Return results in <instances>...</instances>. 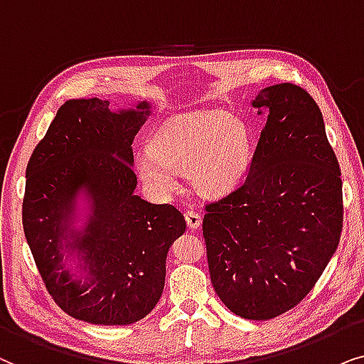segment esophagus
<instances>
[{"label": "esophagus", "mask_w": 364, "mask_h": 364, "mask_svg": "<svg viewBox=\"0 0 364 364\" xmlns=\"http://www.w3.org/2000/svg\"><path fill=\"white\" fill-rule=\"evenodd\" d=\"M185 220H186V225L190 230H196V228L201 226V216L195 211H186Z\"/></svg>", "instance_id": "34e87169"}]
</instances>
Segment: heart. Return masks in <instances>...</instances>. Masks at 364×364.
Segmentation results:
<instances>
[{
    "label": "heart",
    "mask_w": 364,
    "mask_h": 364,
    "mask_svg": "<svg viewBox=\"0 0 364 364\" xmlns=\"http://www.w3.org/2000/svg\"><path fill=\"white\" fill-rule=\"evenodd\" d=\"M250 163V134L243 121L221 109L181 114L153 134L138 154L139 178L158 196L176 190V171L205 195H220L240 181Z\"/></svg>",
    "instance_id": "1"
}]
</instances>
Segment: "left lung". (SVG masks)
<instances>
[{
    "instance_id": "left-lung-1",
    "label": "left lung",
    "mask_w": 364,
    "mask_h": 364,
    "mask_svg": "<svg viewBox=\"0 0 364 364\" xmlns=\"http://www.w3.org/2000/svg\"><path fill=\"white\" fill-rule=\"evenodd\" d=\"M266 124L248 176L203 218L208 268L225 306L273 319L306 298L340 243L341 171L306 90L281 83L253 101Z\"/></svg>"
}]
</instances>
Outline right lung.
<instances>
[{
	"mask_svg": "<svg viewBox=\"0 0 364 364\" xmlns=\"http://www.w3.org/2000/svg\"><path fill=\"white\" fill-rule=\"evenodd\" d=\"M109 101L70 100L58 109L26 166L23 228L43 283L70 316L93 324H132L161 298L166 255L186 230L171 205L134 195L133 139L146 101L113 113ZM90 196L85 230H69L75 196ZM68 250L84 263L75 277Z\"/></svg>",
	"mask_w": 364,
	"mask_h": 364,
	"instance_id": "add662e5",
	"label": "right lung"
}]
</instances>
